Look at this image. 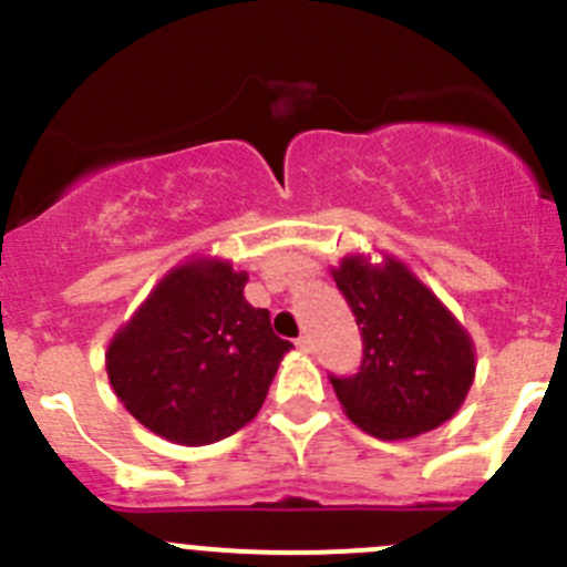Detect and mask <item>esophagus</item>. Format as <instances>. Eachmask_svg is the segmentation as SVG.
I'll return each instance as SVG.
<instances>
[{
	"label": "esophagus",
	"instance_id": "34e87169",
	"mask_svg": "<svg viewBox=\"0 0 567 567\" xmlns=\"http://www.w3.org/2000/svg\"><path fill=\"white\" fill-rule=\"evenodd\" d=\"M295 344H298L300 350H311V339L309 337H298V342H295Z\"/></svg>",
	"mask_w": 567,
	"mask_h": 567
}]
</instances>
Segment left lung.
<instances>
[{"mask_svg": "<svg viewBox=\"0 0 567 567\" xmlns=\"http://www.w3.org/2000/svg\"><path fill=\"white\" fill-rule=\"evenodd\" d=\"M364 342L359 373L331 384L344 414L379 440H412L454 417L476 375L471 333L395 256L331 269Z\"/></svg>", "mask_w": 567, "mask_h": 567, "instance_id": "1", "label": "left lung"}]
</instances>
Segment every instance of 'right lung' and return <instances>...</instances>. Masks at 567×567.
Masks as SVG:
<instances>
[{
  "label": "right lung",
  "instance_id": "1",
  "mask_svg": "<svg viewBox=\"0 0 567 567\" xmlns=\"http://www.w3.org/2000/svg\"><path fill=\"white\" fill-rule=\"evenodd\" d=\"M245 284L225 258H188L113 333L107 381L144 429L194 449L256 417L292 342L247 303Z\"/></svg>",
  "mask_w": 567,
  "mask_h": 567
}]
</instances>
